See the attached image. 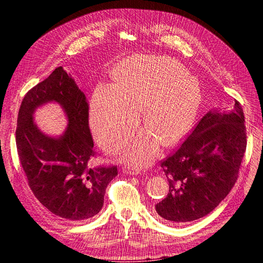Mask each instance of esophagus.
<instances>
[{"mask_svg": "<svg viewBox=\"0 0 263 263\" xmlns=\"http://www.w3.org/2000/svg\"><path fill=\"white\" fill-rule=\"evenodd\" d=\"M123 170H124L126 173L132 174V176H136V174H139V173H140V171H139L138 169H135V168H133V166H129V165H125L124 168H123Z\"/></svg>", "mask_w": 263, "mask_h": 263, "instance_id": "1", "label": "esophagus"}]
</instances>
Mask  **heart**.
Masks as SVG:
<instances>
[{"label":"heart","instance_id":"heart-1","mask_svg":"<svg viewBox=\"0 0 263 263\" xmlns=\"http://www.w3.org/2000/svg\"><path fill=\"white\" fill-rule=\"evenodd\" d=\"M196 83L168 55L135 54L114 73V84L100 82L91 101V123L103 146H114L140 117L146 127L119 142L126 162L141 166L163 145L177 141L195 113Z\"/></svg>","mask_w":263,"mask_h":263}]
</instances>
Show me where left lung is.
<instances>
[{
    "instance_id": "1",
    "label": "left lung",
    "mask_w": 263,
    "mask_h": 263,
    "mask_svg": "<svg viewBox=\"0 0 263 263\" xmlns=\"http://www.w3.org/2000/svg\"><path fill=\"white\" fill-rule=\"evenodd\" d=\"M245 116L239 102L232 110L206 113L190 136L161 162L169 193L156 205L176 224L204 217L224 200L238 178L246 151Z\"/></svg>"
}]
</instances>
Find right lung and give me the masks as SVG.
Returning <instances> with one entry per match:
<instances>
[{
  "mask_svg": "<svg viewBox=\"0 0 263 263\" xmlns=\"http://www.w3.org/2000/svg\"><path fill=\"white\" fill-rule=\"evenodd\" d=\"M50 101L59 104L68 119L65 132L57 138L43 133L33 122L34 110ZM16 146L30 190L52 214L79 221L102 210L105 190L117 176V166L94 165L89 104L62 67L55 68L24 97Z\"/></svg>",
  "mask_w": 263,
  "mask_h": 263,
  "instance_id": "1",
  "label": "right lung"
}]
</instances>
